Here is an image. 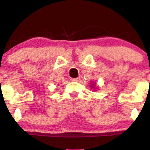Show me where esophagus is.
Wrapping results in <instances>:
<instances>
[{"label": "esophagus", "mask_w": 150, "mask_h": 150, "mask_svg": "<svg viewBox=\"0 0 150 150\" xmlns=\"http://www.w3.org/2000/svg\"><path fill=\"white\" fill-rule=\"evenodd\" d=\"M80 80V78H79V77H77V78H72L71 80L73 81V82H78L79 80Z\"/></svg>", "instance_id": "obj_1"}]
</instances>
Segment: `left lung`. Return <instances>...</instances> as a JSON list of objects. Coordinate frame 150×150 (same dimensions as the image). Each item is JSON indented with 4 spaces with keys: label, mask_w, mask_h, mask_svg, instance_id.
Instances as JSON below:
<instances>
[{
    "label": "left lung",
    "mask_w": 150,
    "mask_h": 150,
    "mask_svg": "<svg viewBox=\"0 0 150 150\" xmlns=\"http://www.w3.org/2000/svg\"><path fill=\"white\" fill-rule=\"evenodd\" d=\"M90 87H94V86H93V85H91V86H90Z\"/></svg>",
    "instance_id": "left-lung-1"
}]
</instances>
